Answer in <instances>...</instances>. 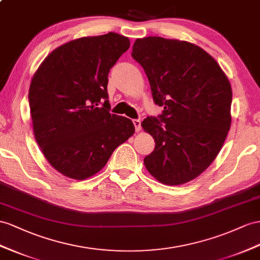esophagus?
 Returning a JSON list of instances; mask_svg holds the SVG:
<instances>
[{
  "label": "esophagus",
  "instance_id": "obj_1",
  "mask_svg": "<svg viewBox=\"0 0 260 260\" xmlns=\"http://www.w3.org/2000/svg\"><path fill=\"white\" fill-rule=\"evenodd\" d=\"M133 123H134V126H135V129H136V132H139V131H141V128H142V125H141V121H139V119H134V121H133Z\"/></svg>",
  "mask_w": 260,
  "mask_h": 260
}]
</instances>
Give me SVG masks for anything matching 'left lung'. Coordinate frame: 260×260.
<instances>
[{"label":"left lung","instance_id":"8db88e82","mask_svg":"<svg viewBox=\"0 0 260 260\" xmlns=\"http://www.w3.org/2000/svg\"><path fill=\"white\" fill-rule=\"evenodd\" d=\"M132 57L147 75L154 102L164 108L142 122L156 143L144 159L146 168L165 184L191 181L214 160L228 136L229 79L208 52L177 39H136Z\"/></svg>","mask_w":260,"mask_h":260}]
</instances>
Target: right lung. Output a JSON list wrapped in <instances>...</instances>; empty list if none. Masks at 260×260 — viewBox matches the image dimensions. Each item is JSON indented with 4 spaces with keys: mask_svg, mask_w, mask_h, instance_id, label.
<instances>
[{
    "mask_svg": "<svg viewBox=\"0 0 260 260\" xmlns=\"http://www.w3.org/2000/svg\"><path fill=\"white\" fill-rule=\"evenodd\" d=\"M116 32L55 49L32 77L28 100L36 142L60 174L83 180L101 170L134 134L129 118L111 114L109 72L129 48Z\"/></svg>",
    "mask_w": 260,
    "mask_h": 260,
    "instance_id": "right-lung-1",
    "label": "right lung"
}]
</instances>
